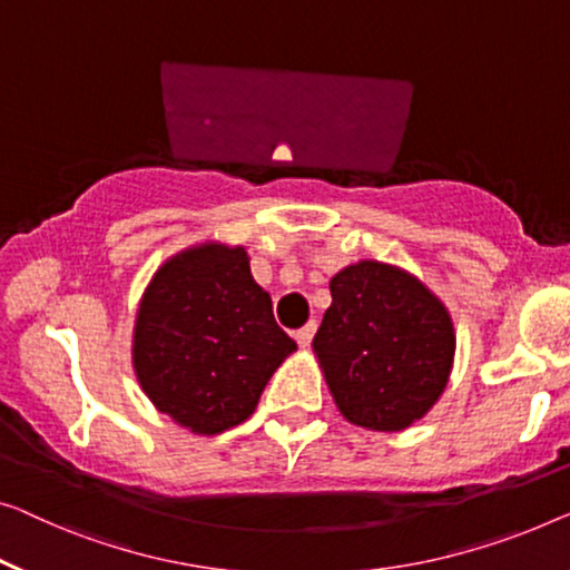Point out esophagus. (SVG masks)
<instances>
[{
	"mask_svg": "<svg viewBox=\"0 0 570 570\" xmlns=\"http://www.w3.org/2000/svg\"><path fill=\"white\" fill-rule=\"evenodd\" d=\"M314 330H317V325H314V322H309V325H304L302 330H296L294 337H296V343H299V347H309L312 337H314Z\"/></svg>",
	"mask_w": 570,
	"mask_h": 570,
	"instance_id": "34e87169",
	"label": "esophagus"
}]
</instances>
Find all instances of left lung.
Listing matches in <instances>:
<instances>
[{"instance_id": "left-lung-1", "label": "left lung", "mask_w": 570, "mask_h": 570, "mask_svg": "<svg viewBox=\"0 0 570 570\" xmlns=\"http://www.w3.org/2000/svg\"><path fill=\"white\" fill-rule=\"evenodd\" d=\"M330 304L312 351L340 414L399 432L445 392L455 355L450 312L410 271L358 261L330 278Z\"/></svg>"}]
</instances>
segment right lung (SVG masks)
Instances as JSON below:
<instances>
[{
	"label": "right lung",
	"mask_w": 570,
	"mask_h": 570,
	"mask_svg": "<svg viewBox=\"0 0 570 570\" xmlns=\"http://www.w3.org/2000/svg\"><path fill=\"white\" fill-rule=\"evenodd\" d=\"M294 351L243 245L202 243L168 258L153 274L132 330L140 389L194 435H219L248 420Z\"/></svg>",
	"instance_id": "obj_1"
}]
</instances>
